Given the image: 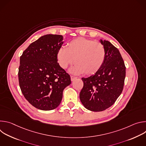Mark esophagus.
<instances>
[{
  "label": "esophagus",
  "instance_id": "esophagus-1",
  "mask_svg": "<svg viewBox=\"0 0 146 146\" xmlns=\"http://www.w3.org/2000/svg\"><path fill=\"white\" fill-rule=\"evenodd\" d=\"M70 78H71V81H73L74 80H76V79L77 78V77H76L72 76H70Z\"/></svg>",
  "mask_w": 146,
  "mask_h": 146
}]
</instances>
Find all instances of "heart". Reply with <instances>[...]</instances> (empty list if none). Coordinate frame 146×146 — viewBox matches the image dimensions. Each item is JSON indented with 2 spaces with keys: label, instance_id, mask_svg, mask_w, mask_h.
<instances>
[{
  "label": "heart",
  "instance_id": "heart-1",
  "mask_svg": "<svg viewBox=\"0 0 146 146\" xmlns=\"http://www.w3.org/2000/svg\"><path fill=\"white\" fill-rule=\"evenodd\" d=\"M106 50L99 42L84 37H78L68 43L66 48H59L56 59L59 66L66 69L74 62L69 70L74 74L84 73L92 75L98 72L105 62Z\"/></svg>",
  "mask_w": 146,
  "mask_h": 146
}]
</instances>
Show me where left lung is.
Listing matches in <instances>:
<instances>
[{
  "label": "left lung",
  "instance_id": "left-lung-1",
  "mask_svg": "<svg viewBox=\"0 0 146 146\" xmlns=\"http://www.w3.org/2000/svg\"><path fill=\"white\" fill-rule=\"evenodd\" d=\"M106 50V58L100 69L87 78H82L84 86L80 99L87 109L102 111L111 106L121 95L126 68L119 50L107 40L100 39Z\"/></svg>",
  "mask_w": 146,
  "mask_h": 146
}]
</instances>
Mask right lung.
<instances>
[{"mask_svg":"<svg viewBox=\"0 0 146 146\" xmlns=\"http://www.w3.org/2000/svg\"><path fill=\"white\" fill-rule=\"evenodd\" d=\"M64 37L46 35L31 43L20 57L19 84L25 99L35 108L51 110L61 102L70 76L58 63L56 53Z\"/></svg>","mask_w":146,"mask_h":146,"instance_id":"add662e5","label":"right lung"}]
</instances>
